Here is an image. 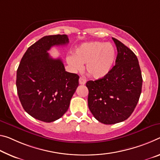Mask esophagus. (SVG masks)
Masks as SVG:
<instances>
[{
	"mask_svg": "<svg viewBox=\"0 0 160 160\" xmlns=\"http://www.w3.org/2000/svg\"><path fill=\"white\" fill-rule=\"evenodd\" d=\"M79 83L80 85H85L86 83V80L85 78H80L79 79Z\"/></svg>",
	"mask_w": 160,
	"mask_h": 160,
	"instance_id": "1",
	"label": "esophagus"
}]
</instances>
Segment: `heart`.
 <instances>
[{
    "instance_id": "b5f03b06",
    "label": "heart",
    "mask_w": 160,
    "mask_h": 160,
    "mask_svg": "<svg viewBox=\"0 0 160 160\" xmlns=\"http://www.w3.org/2000/svg\"><path fill=\"white\" fill-rule=\"evenodd\" d=\"M116 60L115 47L110 42L94 41L83 43L75 50L73 55L67 58V62L74 72L82 69L85 64L87 72L96 79L108 75Z\"/></svg>"
}]
</instances>
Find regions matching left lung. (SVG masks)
I'll return each mask as SVG.
<instances>
[{
  "instance_id": "1",
  "label": "left lung",
  "mask_w": 160,
  "mask_h": 160,
  "mask_svg": "<svg viewBox=\"0 0 160 160\" xmlns=\"http://www.w3.org/2000/svg\"><path fill=\"white\" fill-rule=\"evenodd\" d=\"M112 40L118 50L115 65L105 77L86 83L88 108L96 120L105 125L120 122L132 115L142 85L135 54L118 40Z\"/></svg>"
}]
</instances>
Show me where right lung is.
Instances as JSON below:
<instances>
[{"label":"right lung","mask_w":160,"mask_h":160,"mask_svg":"<svg viewBox=\"0 0 160 160\" xmlns=\"http://www.w3.org/2000/svg\"><path fill=\"white\" fill-rule=\"evenodd\" d=\"M69 42L67 35H47L30 46L17 70L18 95L25 112L37 120L51 122L67 112L79 85V76L65 71L60 58L48 52L55 45Z\"/></svg>","instance_id":"right-lung-1"}]
</instances>
